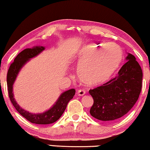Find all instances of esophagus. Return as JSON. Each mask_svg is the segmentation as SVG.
I'll return each instance as SVG.
<instances>
[{
  "mask_svg": "<svg viewBox=\"0 0 150 150\" xmlns=\"http://www.w3.org/2000/svg\"><path fill=\"white\" fill-rule=\"evenodd\" d=\"M77 94H78V96L82 97V96L85 95V91L84 90V89H79V90L77 91Z\"/></svg>",
  "mask_w": 150,
  "mask_h": 150,
  "instance_id": "1",
  "label": "esophagus"
}]
</instances>
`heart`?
<instances>
[{
	"instance_id": "1",
	"label": "heart",
	"mask_w": 150,
	"mask_h": 150,
	"mask_svg": "<svg viewBox=\"0 0 150 150\" xmlns=\"http://www.w3.org/2000/svg\"><path fill=\"white\" fill-rule=\"evenodd\" d=\"M95 52L97 53L96 54H94ZM122 57L121 49L115 44L85 45L77 61L79 79L87 85L104 83L118 69Z\"/></svg>"
}]
</instances>
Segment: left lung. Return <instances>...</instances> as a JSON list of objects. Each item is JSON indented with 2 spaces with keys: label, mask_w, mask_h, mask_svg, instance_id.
<instances>
[{
  "label": "left lung",
  "mask_w": 150,
  "mask_h": 150,
  "mask_svg": "<svg viewBox=\"0 0 150 150\" xmlns=\"http://www.w3.org/2000/svg\"><path fill=\"white\" fill-rule=\"evenodd\" d=\"M118 75L102 86L90 89L94 99L91 116L102 121L111 122L121 118L135 105L142 89V71L131 53Z\"/></svg>",
  "instance_id": "8db88e82"
}]
</instances>
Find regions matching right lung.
<instances>
[{"mask_svg":"<svg viewBox=\"0 0 150 150\" xmlns=\"http://www.w3.org/2000/svg\"><path fill=\"white\" fill-rule=\"evenodd\" d=\"M45 49L44 46H37L31 48L26 49L21 51L14 60V62L10 65L9 70L7 75V85H8V94L12 104L15 109L22 115L24 118L31 123L35 124L46 125L53 123L61 118L63 112L66 108L67 105L70 99L73 98L75 94V89H70L63 92L58 97L57 101L47 111L43 113H33L29 112L27 110L24 109L19 105L14 98L13 94V85L15 81L18 77L19 73L21 70L22 67L27 63L31 58L37 56L39 53L42 52Z\"/></svg>","mask_w":150,"mask_h":150,"instance_id":"add662e5","label":"right lung"}]
</instances>
